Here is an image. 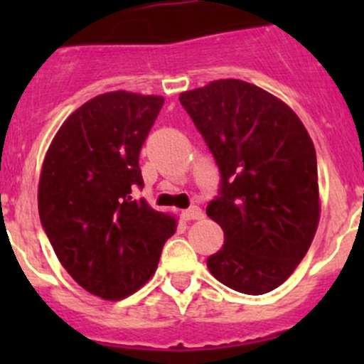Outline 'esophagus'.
Returning <instances> with one entry per match:
<instances>
[{"label":"esophagus","mask_w":364,"mask_h":364,"mask_svg":"<svg viewBox=\"0 0 364 364\" xmlns=\"http://www.w3.org/2000/svg\"><path fill=\"white\" fill-rule=\"evenodd\" d=\"M181 218L185 220V222H190V220H200L203 218V211H200V208H197V205H192V208L185 209V211L181 213Z\"/></svg>","instance_id":"1"}]
</instances>
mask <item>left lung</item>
<instances>
[{
    "label": "left lung",
    "instance_id": "left-lung-1",
    "mask_svg": "<svg viewBox=\"0 0 364 364\" xmlns=\"http://www.w3.org/2000/svg\"><path fill=\"white\" fill-rule=\"evenodd\" d=\"M179 102L222 176L205 213L225 241L208 269L234 291L266 294L294 273L317 232L314 142L285 102L245 80H213Z\"/></svg>",
    "mask_w": 364,
    "mask_h": 364
}]
</instances>
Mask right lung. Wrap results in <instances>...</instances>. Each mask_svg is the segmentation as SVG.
I'll return each mask as SVG.
<instances>
[{
    "mask_svg": "<svg viewBox=\"0 0 364 364\" xmlns=\"http://www.w3.org/2000/svg\"><path fill=\"white\" fill-rule=\"evenodd\" d=\"M164 97L109 91L73 111L42 164L38 213L70 277L93 296L119 301L155 274L176 218L134 199L139 153Z\"/></svg>",
    "mask_w": 364,
    "mask_h": 364,
    "instance_id": "right-lung-1",
    "label": "right lung"
}]
</instances>
